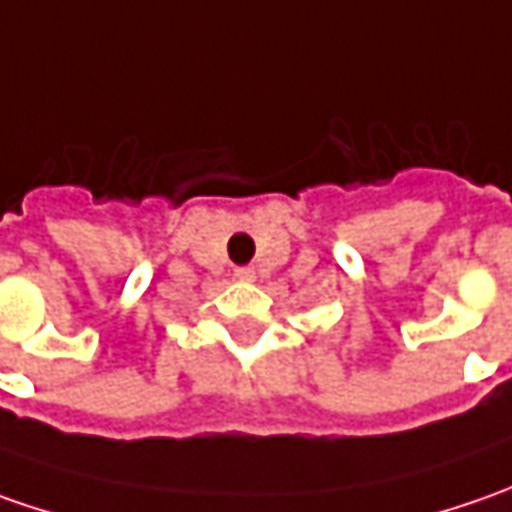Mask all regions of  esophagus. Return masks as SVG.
Returning <instances> with one entry per match:
<instances>
[{
    "label": "esophagus",
    "mask_w": 512,
    "mask_h": 512,
    "mask_svg": "<svg viewBox=\"0 0 512 512\" xmlns=\"http://www.w3.org/2000/svg\"><path fill=\"white\" fill-rule=\"evenodd\" d=\"M239 282H253L256 279V270L253 267H236V273H233Z\"/></svg>",
    "instance_id": "34e87169"
}]
</instances>
